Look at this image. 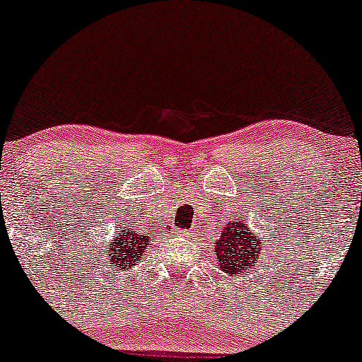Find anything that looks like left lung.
<instances>
[{
    "instance_id": "left-lung-1",
    "label": "left lung",
    "mask_w": 362,
    "mask_h": 362,
    "mask_svg": "<svg viewBox=\"0 0 362 362\" xmlns=\"http://www.w3.org/2000/svg\"><path fill=\"white\" fill-rule=\"evenodd\" d=\"M219 235V240L214 245L219 269L229 278L248 273L255 260L259 259L260 252L264 250L262 236H255L248 229V224L242 221V217L238 221H233Z\"/></svg>"
}]
</instances>
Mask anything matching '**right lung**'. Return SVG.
Masks as SVG:
<instances>
[{"mask_svg": "<svg viewBox=\"0 0 362 362\" xmlns=\"http://www.w3.org/2000/svg\"><path fill=\"white\" fill-rule=\"evenodd\" d=\"M160 235V231L157 233ZM155 235H143L129 223L126 226H120L119 231H115L114 240L110 245H107V250L102 255L103 262H107L112 269V276L117 278H131L133 274V267L141 262V255L145 248L148 247L150 242H153Z\"/></svg>", "mask_w": 362, "mask_h": 362, "instance_id": "right-lung-1", "label": "right lung"}]
</instances>
